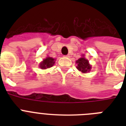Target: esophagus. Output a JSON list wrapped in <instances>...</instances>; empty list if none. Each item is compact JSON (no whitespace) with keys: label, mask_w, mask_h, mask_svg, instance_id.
Masks as SVG:
<instances>
[{"label":"esophagus","mask_w":126,"mask_h":126,"mask_svg":"<svg viewBox=\"0 0 126 126\" xmlns=\"http://www.w3.org/2000/svg\"><path fill=\"white\" fill-rule=\"evenodd\" d=\"M65 57H69V55H65Z\"/></svg>","instance_id":"esophagus-1"}]
</instances>
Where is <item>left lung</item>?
Wrapping results in <instances>:
<instances>
[{"label": "left lung", "mask_w": 126, "mask_h": 126, "mask_svg": "<svg viewBox=\"0 0 126 126\" xmlns=\"http://www.w3.org/2000/svg\"><path fill=\"white\" fill-rule=\"evenodd\" d=\"M76 63L77 64V69L82 73H89L91 70V68H92L88 60L84 57V55H83L82 57L79 58L76 61Z\"/></svg>", "instance_id": "8db88e82"}]
</instances>
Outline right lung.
<instances>
[{
	"label": "right lung",
	"instance_id": "obj_1",
	"mask_svg": "<svg viewBox=\"0 0 126 126\" xmlns=\"http://www.w3.org/2000/svg\"><path fill=\"white\" fill-rule=\"evenodd\" d=\"M55 59L50 57H47L46 59H44L43 61L40 63L39 67L40 69H46L47 68H50L54 65Z\"/></svg>",
	"mask_w": 126,
	"mask_h": 126
}]
</instances>
